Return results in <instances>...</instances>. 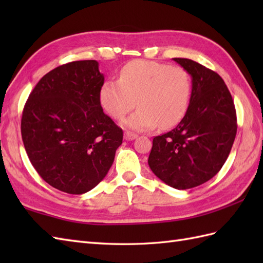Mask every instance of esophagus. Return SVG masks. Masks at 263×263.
Listing matches in <instances>:
<instances>
[{"label": "esophagus", "instance_id": "1", "mask_svg": "<svg viewBox=\"0 0 263 263\" xmlns=\"http://www.w3.org/2000/svg\"><path fill=\"white\" fill-rule=\"evenodd\" d=\"M137 137H138V135H136V133H133V132H130V131L124 132V139L127 141L133 140V139H136Z\"/></svg>", "mask_w": 263, "mask_h": 263}]
</instances>
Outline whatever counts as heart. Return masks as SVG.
<instances>
[{"label":"heart","instance_id":"obj_1","mask_svg":"<svg viewBox=\"0 0 263 263\" xmlns=\"http://www.w3.org/2000/svg\"><path fill=\"white\" fill-rule=\"evenodd\" d=\"M190 97L191 80L185 70L146 60L123 66L119 81H106L99 92L104 110L117 121L137 103L138 110L124 122L133 130L175 125L185 114Z\"/></svg>","mask_w":263,"mask_h":263}]
</instances>
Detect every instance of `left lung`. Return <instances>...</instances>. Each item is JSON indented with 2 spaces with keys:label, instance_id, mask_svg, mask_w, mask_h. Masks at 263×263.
Returning <instances> with one entry per match:
<instances>
[{
  "label": "left lung",
  "instance_id": "8db88e82",
  "mask_svg": "<svg viewBox=\"0 0 263 263\" xmlns=\"http://www.w3.org/2000/svg\"><path fill=\"white\" fill-rule=\"evenodd\" d=\"M191 76L185 115L172 131L153 140L148 164L177 190L195 187L220 171L236 137V110L221 77L189 59H173Z\"/></svg>",
  "mask_w": 263,
  "mask_h": 263
}]
</instances>
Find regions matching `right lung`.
<instances>
[{
	"label": "right lung",
	"mask_w": 263,
	"mask_h": 263,
	"mask_svg": "<svg viewBox=\"0 0 263 263\" xmlns=\"http://www.w3.org/2000/svg\"><path fill=\"white\" fill-rule=\"evenodd\" d=\"M103 85L97 61H74L49 71L28 97L21 119L25 149L43 180L60 191H90L122 144V128L100 105Z\"/></svg>",
	"instance_id": "add662e5"
}]
</instances>
